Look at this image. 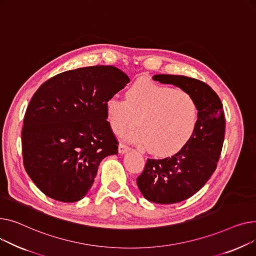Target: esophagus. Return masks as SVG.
Wrapping results in <instances>:
<instances>
[{"mask_svg": "<svg viewBox=\"0 0 256 256\" xmlns=\"http://www.w3.org/2000/svg\"><path fill=\"white\" fill-rule=\"evenodd\" d=\"M129 150H130V148L128 146L124 144H118V153L120 154H125V153H127L129 151Z\"/></svg>", "mask_w": 256, "mask_h": 256, "instance_id": "obj_1", "label": "esophagus"}]
</instances>
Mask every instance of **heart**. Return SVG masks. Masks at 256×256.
I'll use <instances>...</instances> for the list:
<instances>
[{"label": "heart", "mask_w": 256, "mask_h": 256, "mask_svg": "<svg viewBox=\"0 0 256 256\" xmlns=\"http://www.w3.org/2000/svg\"><path fill=\"white\" fill-rule=\"evenodd\" d=\"M105 114L112 130L129 135L138 146H148L157 156H170L189 142L198 121V103L191 94L150 80H136L125 92V100L110 97Z\"/></svg>", "instance_id": "1"}]
</instances>
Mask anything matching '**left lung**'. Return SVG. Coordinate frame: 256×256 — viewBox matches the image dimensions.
Here are the masks:
<instances>
[{"instance_id": "obj_1", "label": "left lung", "mask_w": 256, "mask_h": 256, "mask_svg": "<svg viewBox=\"0 0 256 256\" xmlns=\"http://www.w3.org/2000/svg\"><path fill=\"white\" fill-rule=\"evenodd\" d=\"M153 80L184 90L198 108V126L189 142L172 157L148 159L136 178L146 200L170 204L192 196L215 172L224 140L225 120L218 95L206 84L183 75L156 74Z\"/></svg>"}]
</instances>
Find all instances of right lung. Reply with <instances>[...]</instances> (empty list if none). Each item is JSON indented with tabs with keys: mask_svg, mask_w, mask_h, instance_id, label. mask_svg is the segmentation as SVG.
Wrapping results in <instances>:
<instances>
[{
	"mask_svg": "<svg viewBox=\"0 0 256 256\" xmlns=\"http://www.w3.org/2000/svg\"><path fill=\"white\" fill-rule=\"evenodd\" d=\"M130 82L114 66L60 73L30 101L22 132L24 168L48 198L78 202L92 187L100 162L118 154L105 102Z\"/></svg>",
	"mask_w": 256,
	"mask_h": 256,
	"instance_id": "obj_1",
	"label": "right lung"
}]
</instances>
